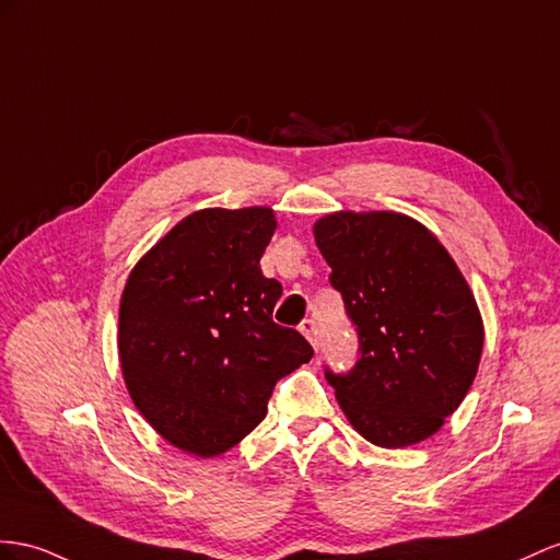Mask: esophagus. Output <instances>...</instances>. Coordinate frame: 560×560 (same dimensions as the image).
I'll return each mask as SVG.
<instances>
[{
    "label": "esophagus",
    "instance_id": "34e87169",
    "mask_svg": "<svg viewBox=\"0 0 560 560\" xmlns=\"http://www.w3.org/2000/svg\"><path fill=\"white\" fill-rule=\"evenodd\" d=\"M300 334H303L310 342H312V348L314 350H319V346H322V342H319V326H317V322H312V319H305L303 324H300Z\"/></svg>",
    "mask_w": 560,
    "mask_h": 560
}]
</instances>
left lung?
<instances>
[{"instance_id":"left-lung-1","label":"left lung","mask_w":560,"mask_h":560,"mask_svg":"<svg viewBox=\"0 0 560 560\" xmlns=\"http://www.w3.org/2000/svg\"><path fill=\"white\" fill-rule=\"evenodd\" d=\"M314 241L360 338L348 374L326 369L348 421L385 450L438 433L472 385L485 340L452 255L399 212L326 214Z\"/></svg>"}]
</instances>
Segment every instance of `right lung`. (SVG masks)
<instances>
[{"mask_svg": "<svg viewBox=\"0 0 560 560\" xmlns=\"http://www.w3.org/2000/svg\"><path fill=\"white\" fill-rule=\"evenodd\" d=\"M269 208L184 218L135 265L120 298L118 352L132 402L182 452L218 456L265 419L279 378L312 360L275 324L281 283L260 257Z\"/></svg>", "mask_w": 560, "mask_h": 560, "instance_id": "right-lung-1", "label": "right lung"}]
</instances>
